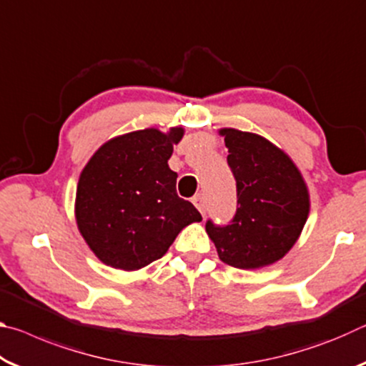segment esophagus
Returning a JSON list of instances; mask_svg holds the SVG:
<instances>
[{"label": "esophagus", "mask_w": 366, "mask_h": 366, "mask_svg": "<svg viewBox=\"0 0 366 366\" xmlns=\"http://www.w3.org/2000/svg\"><path fill=\"white\" fill-rule=\"evenodd\" d=\"M194 205L198 208V212L202 213V216H205V213H207L205 197H203V195H197V197L194 198Z\"/></svg>", "instance_id": "esophagus-1"}]
</instances>
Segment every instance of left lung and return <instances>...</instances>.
I'll list each match as a JSON object with an SVG mask.
<instances>
[{"label":"left lung","mask_w":366,"mask_h":366,"mask_svg":"<svg viewBox=\"0 0 366 366\" xmlns=\"http://www.w3.org/2000/svg\"><path fill=\"white\" fill-rule=\"evenodd\" d=\"M237 187V209L226 226L207 221L221 262L240 269L272 264L292 249L305 226L310 197L286 153L262 135L221 129Z\"/></svg>","instance_id":"1"}]
</instances>
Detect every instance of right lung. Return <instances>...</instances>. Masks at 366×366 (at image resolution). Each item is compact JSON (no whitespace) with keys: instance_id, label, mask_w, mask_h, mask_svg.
<instances>
[{"instance_id":"right-lung-1","label":"right lung","mask_w":366,"mask_h":366,"mask_svg":"<svg viewBox=\"0 0 366 366\" xmlns=\"http://www.w3.org/2000/svg\"><path fill=\"white\" fill-rule=\"evenodd\" d=\"M182 127L168 134L144 129L111 139L90 158L76 195L79 231L104 264L134 271L168 252L177 234L202 214L176 192L169 169L172 145Z\"/></svg>"}]
</instances>
